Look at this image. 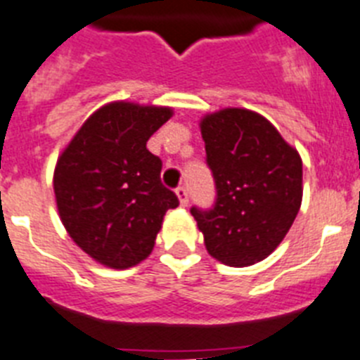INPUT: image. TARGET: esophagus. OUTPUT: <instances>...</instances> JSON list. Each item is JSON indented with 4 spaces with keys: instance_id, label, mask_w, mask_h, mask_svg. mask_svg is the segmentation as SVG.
<instances>
[{
    "instance_id": "1",
    "label": "esophagus",
    "mask_w": 360,
    "mask_h": 360,
    "mask_svg": "<svg viewBox=\"0 0 360 360\" xmlns=\"http://www.w3.org/2000/svg\"><path fill=\"white\" fill-rule=\"evenodd\" d=\"M175 194H177V198H179L181 207H186V205H188V192H186L185 186H179V188L175 190Z\"/></svg>"
}]
</instances>
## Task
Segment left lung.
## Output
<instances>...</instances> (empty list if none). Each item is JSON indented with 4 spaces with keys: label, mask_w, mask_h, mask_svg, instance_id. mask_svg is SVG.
<instances>
[{
    "label": "left lung",
    "mask_w": 360,
    "mask_h": 360,
    "mask_svg": "<svg viewBox=\"0 0 360 360\" xmlns=\"http://www.w3.org/2000/svg\"><path fill=\"white\" fill-rule=\"evenodd\" d=\"M199 126L216 203L190 212L212 258L229 267L258 264L282 243L300 210V155L265 117L243 108L205 115Z\"/></svg>",
    "instance_id": "obj_1"
}]
</instances>
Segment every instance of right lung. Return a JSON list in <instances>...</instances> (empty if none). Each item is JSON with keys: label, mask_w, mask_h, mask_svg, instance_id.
Instances as JSON below:
<instances>
[{"label": "right lung", "mask_w": 360, "mask_h": 360, "mask_svg": "<svg viewBox=\"0 0 360 360\" xmlns=\"http://www.w3.org/2000/svg\"><path fill=\"white\" fill-rule=\"evenodd\" d=\"M172 108L111 102L82 124L54 168L60 219L72 241L98 264L128 269L150 256L177 195L162 186V162L148 139Z\"/></svg>", "instance_id": "obj_1"}]
</instances>
